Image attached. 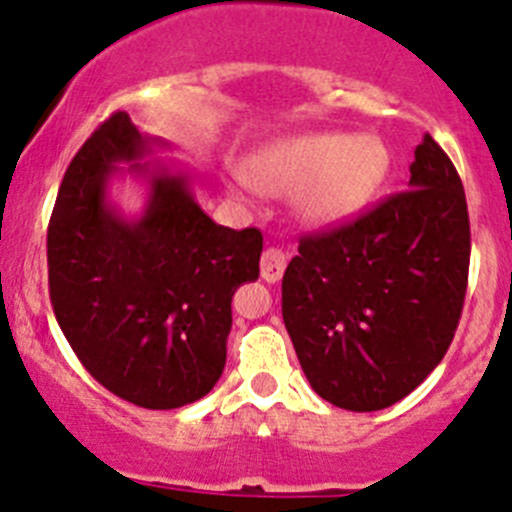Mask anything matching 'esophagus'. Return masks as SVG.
I'll list each match as a JSON object with an SVG mask.
<instances>
[{"mask_svg": "<svg viewBox=\"0 0 512 512\" xmlns=\"http://www.w3.org/2000/svg\"><path fill=\"white\" fill-rule=\"evenodd\" d=\"M284 269H286V256L281 248L271 246L261 253V276H264L269 284H276V281L284 276Z\"/></svg>", "mask_w": 512, "mask_h": 512, "instance_id": "obj_1", "label": "esophagus"}]
</instances>
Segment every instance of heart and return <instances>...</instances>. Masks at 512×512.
<instances>
[{
	"label": "heart",
	"mask_w": 512,
	"mask_h": 512,
	"mask_svg": "<svg viewBox=\"0 0 512 512\" xmlns=\"http://www.w3.org/2000/svg\"><path fill=\"white\" fill-rule=\"evenodd\" d=\"M392 170V153L374 135L306 133L276 140L253 158V178L233 173L236 196L261 191L294 196L301 221L337 228L357 218L379 196Z\"/></svg>",
	"instance_id": "1"
}]
</instances>
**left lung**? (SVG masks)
<instances>
[{"mask_svg":"<svg viewBox=\"0 0 512 512\" xmlns=\"http://www.w3.org/2000/svg\"><path fill=\"white\" fill-rule=\"evenodd\" d=\"M470 218L445 150L425 135L410 191L299 241L281 314L321 399L352 412L394 405L442 362L467 289Z\"/></svg>","mask_w":512,"mask_h":512,"instance_id":"left-lung-1","label":"left lung"}]
</instances>
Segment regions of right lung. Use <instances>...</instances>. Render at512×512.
<instances>
[{"instance_id":"obj_1","label":"right lung","mask_w":512,"mask_h":512,"mask_svg":"<svg viewBox=\"0 0 512 512\" xmlns=\"http://www.w3.org/2000/svg\"><path fill=\"white\" fill-rule=\"evenodd\" d=\"M155 145L165 148L128 113L85 140L57 193L47 266L57 324L82 367L133 405L175 410L223 374L233 291L259 279L264 236L213 223L191 175L143 160ZM118 172L149 183L140 217L106 201Z\"/></svg>"}]
</instances>
